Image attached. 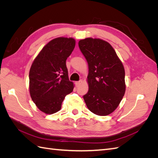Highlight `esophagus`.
<instances>
[{"instance_id": "esophagus-1", "label": "esophagus", "mask_w": 158, "mask_h": 158, "mask_svg": "<svg viewBox=\"0 0 158 158\" xmlns=\"http://www.w3.org/2000/svg\"><path fill=\"white\" fill-rule=\"evenodd\" d=\"M82 80H80V81H78V82H76V86H77V87H78L79 85H80L81 84H82Z\"/></svg>"}]
</instances>
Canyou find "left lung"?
<instances>
[{
	"mask_svg": "<svg viewBox=\"0 0 158 158\" xmlns=\"http://www.w3.org/2000/svg\"><path fill=\"white\" fill-rule=\"evenodd\" d=\"M79 48L88 63L89 89L83 98L93 113L106 116L118 106L125 93V72L115 51L108 42L88 37Z\"/></svg>",
	"mask_w": 158,
	"mask_h": 158,
	"instance_id": "obj_1",
	"label": "left lung"
}]
</instances>
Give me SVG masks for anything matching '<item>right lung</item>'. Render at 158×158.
Masks as SVG:
<instances>
[{
  "label": "right lung",
  "instance_id": "obj_1",
  "mask_svg": "<svg viewBox=\"0 0 158 158\" xmlns=\"http://www.w3.org/2000/svg\"><path fill=\"white\" fill-rule=\"evenodd\" d=\"M73 38L57 37L41 49L30 70V93L40 111L53 114L61 109L66 95L73 91L66 60L74 50Z\"/></svg>",
  "mask_w": 158,
  "mask_h": 158
}]
</instances>
